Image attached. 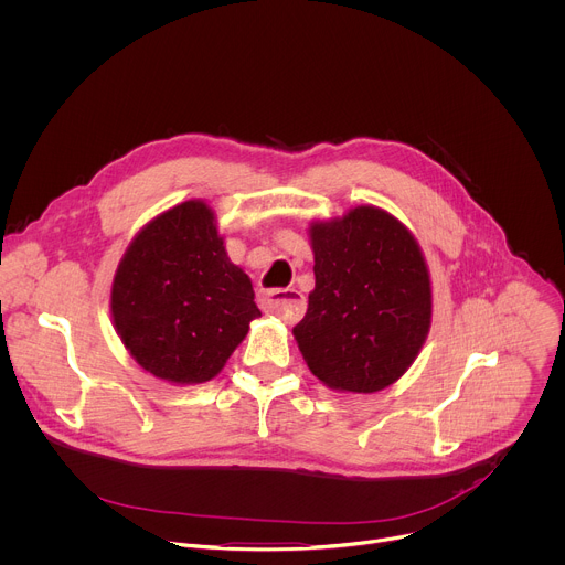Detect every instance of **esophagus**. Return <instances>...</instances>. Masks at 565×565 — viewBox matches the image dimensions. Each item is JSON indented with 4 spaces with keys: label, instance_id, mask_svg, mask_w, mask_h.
<instances>
[{
    "label": "esophagus",
    "instance_id": "obj_1",
    "mask_svg": "<svg viewBox=\"0 0 565 565\" xmlns=\"http://www.w3.org/2000/svg\"><path fill=\"white\" fill-rule=\"evenodd\" d=\"M266 308L281 317L286 323H295L303 317L306 312V299L299 290L286 288V290H275L264 299Z\"/></svg>",
    "mask_w": 565,
    "mask_h": 565
}]
</instances>
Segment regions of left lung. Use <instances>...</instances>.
Returning a JSON list of instances; mask_svg holds the SVG:
<instances>
[{
	"mask_svg": "<svg viewBox=\"0 0 565 565\" xmlns=\"http://www.w3.org/2000/svg\"><path fill=\"white\" fill-rule=\"evenodd\" d=\"M315 290L292 328L310 372L330 390L374 394L416 361L431 328V279L412 231L379 206L308 228Z\"/></svg>",
	"mask_w": 565,
	"mask_h": 565,
	"instance_id": "8db88e82",
	"label": "left lung"
}]
</instances>
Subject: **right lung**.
<instances>
[{
	"label": "right lung",
	"mask_w": 565,
	"mask_h": 565,
	"mask_svg": "<svg viewBox=\"0 0 565 565\" xmlns=\"http://www.w3.org/2000/svg\"><path fill=\"white\" fill-rule=\"evenodd\" d=\"M109 308L134 361L173 385L217 376L262 317L248 275L228 259L202 200L175 204L136 233L116 268Z\"/></svg>",
	"instance_id": "right-lung-1"
}]
</instances>
